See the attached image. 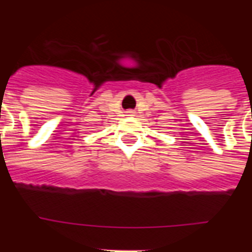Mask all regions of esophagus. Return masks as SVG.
<instances>
[{
	"mask_svg": "<svg viewBox=\"0 0 252 252\" xmlns=\"http://www.w3.org/2000/svg\"><path fill=\"white\" fill-rule=\"evenodd\" d=\"M128 115H132V111H128Z\"/></svg>",
	"mask_w": 252,
	"mask_h": 252,
	"instance_id": "esophagus-1",
	"label": "esophagus"
}]
</instances>
